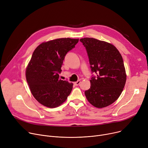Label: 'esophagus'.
<instances>
[{
	"label": "esophagus",
	"instance_id": "esophagus-1",
	"mask_svg": "<svg viewBox=\"0 0 148 148\" xmlns=\"http://www.w3.org/2000/svg\"><path fill=\"white\" fill-rule=\"evenodd\" d=\"M73 84H74V85H75V86H77V85H79V84H81V81H77L74 82Z\"/></svg>",
	"mask_w": 148,
	"mask_h": 148
}]
</instances>
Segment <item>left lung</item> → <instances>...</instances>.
Returning a JSON list of instances; mask_svg holds the SVG:
<instances>
[{"mask_svg":"<svg viewBox=\"0 0 148 148\" xmlns=\"http://www.w3.org/2000/svg\"><path fill=\"white\" fill-rule=\"evenodd\" d=\"M86 49L92 73L90 87L85 91L90 104L104 108L115 102L121 95L126 81L122 56L116 47L93 38L80 39Z\"/></svg>","mask_w":148,"mask_h":148,"instance_id":"8db88e82","label":"left lung"}]
</instances>
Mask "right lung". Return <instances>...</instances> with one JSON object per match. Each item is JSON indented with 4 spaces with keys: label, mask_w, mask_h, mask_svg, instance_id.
<instances>
[{
    "label": "right lung",
    "mask_w": 148,
    "mask_h": 148,
    "mask_svg": "<svg viewBox=\"0 0 148 148\" xmlns=\"http://www.w3.org/2000/svg\"><path fill=\"white\" fill-rule=\"evenodd\" d=\"M79 39L58 38L40 44L26 69L31 92L42 105L55 108L62 104L72 91L73 84L59 79L66 54L75 48Z\"/></svg>",
    "instance_id": "add662e5"
}]
</instances>
